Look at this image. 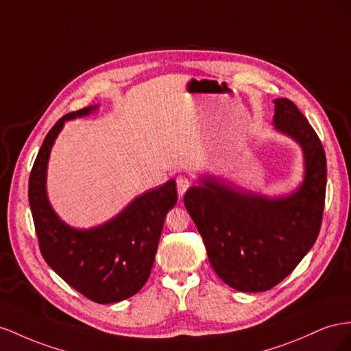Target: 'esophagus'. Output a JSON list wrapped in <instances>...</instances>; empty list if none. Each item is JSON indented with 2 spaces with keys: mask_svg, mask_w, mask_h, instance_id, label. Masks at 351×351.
Wrapping results in <instances>:
<instances>
[{
  "mask_svg": "<svg viewBox=\"0 0 351 351\" xmlns=\"http://www.w3.org/2000/svg\"><path fill=\"white\" fill-rule=\"evenodd\" d=\"M189 178L185 175H179L176 178V188H178V194L179 197H184V194L186 193V189L189 188Z\"/></svg>",
  "mask_w": 351,
  "mask_h": 351,
  "instance_id": "34e87169",
  "label": "esophagus"
}]
</instances>
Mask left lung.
<instances>
[{"instance_id": "left-lung-1", "label": "left lung", "mask_w": 351, "mask_h": 351, "mask_svg": "<svg viewBox=\"0 0 351 351\" xmlns=\"http://www.w3.org/2000/svg\"><path fill=\"white\" fill-rule=\"evenodd\" d=\"M274 126L303 149L304 181L289 195L270 198L203 176L184 197L210 265L243 293L267 291L293 272L320 231L326 157L308 120L288 98L275 99Z\"/></svg>"}]
</instances>
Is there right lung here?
<instances>
[{
	"instance_id": "obj_1",
	"label": "right lung",
	"mask_w": 351,
	"mask_h": 351,
	"mask_svg": "<svg viewBox=\"0 0 351 351\" xmlns=\"http://www.w3.org/2000/svg\"><path fill=\"white\" fill-rule=\"evenodd\" d=\"M91 106L63 116L44 139L29 176V204L41 254L76 291L99 304L132 297L152 274L166 215L178 202L170 179L136 197L108 222L76 229L57 216L47 195L48 158L64 122L93 113Z\"/></svg>"
}]
</instances>
